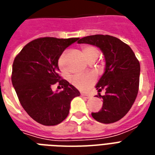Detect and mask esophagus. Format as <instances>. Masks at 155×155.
<instances>
[{"label": "esophagus", "instance_id": "obj_1", "mask_svg": "<svg viewBox=\"0 0 155 155\" xmlns=\"http://www.w3.org/2000/svg\"><path fill=\"white\" fill-rule=\"evenodd\" d=\"M81 96L83 98V99H90L91 98V95H89V94H83V93H81Z\"/></svg>", "mask_w": 155, "mask_h": 155}]
</instances>
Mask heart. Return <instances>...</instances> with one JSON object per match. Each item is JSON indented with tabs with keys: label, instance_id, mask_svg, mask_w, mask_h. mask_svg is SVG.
Segmentation results:
<instances>
[{
	"label": "heart",
	"instance_id": "b5f03b06",
	"mask_svg": "<svg viewBox=\"0 0 155 155\" xmlns=\"http://www.w3.org/2000/svg\"><path fill=\"white\" fill-rule=\"evenodd\" d=\"M82 53L86 59L88 61L89 59L95 56L98 57L99 56V51L98 49L94 46L91 45H86L82 48ZM65 53H63L59 59L58 64L61 69H64V60ZM96 80V76L94 74H77L75 76L72 78L71 81L72 83L74 84V86H76L77 88L81 91H85L86 89H88L90 86L94 83Z\"/></svg>",
	"mask_w": 155,
	"mask_h": 155
}]
</instances>
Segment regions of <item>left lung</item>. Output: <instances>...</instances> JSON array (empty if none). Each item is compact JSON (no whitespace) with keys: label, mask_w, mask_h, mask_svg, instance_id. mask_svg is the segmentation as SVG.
Listing matches in <instances>:
<instances>
[{"label":"left lung","mask_w":155,"mask_h":155,"mask_svg":"<svg viewBox=\"0 0 155 155\" xmlns=\"http://www.w3.org/2000/svg\"><path fill=\"white\" fill-rule=\"evenodd\" d=\"M78 44L98 47L105 58V70L96 84L98 92L105 89L103 107L91 113L100 123L111 124L120 120L133 106L138 93L140 63L128 44L111 35H94L78 39Z\"/></svg>","instance_id":"obj_1"}]
</instances>
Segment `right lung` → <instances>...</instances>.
Here are the masks:
<instances>
[{"label": "right lung", "instance_id": "obj_1", "mask_svg": "<svg viewBox=\"0 0 155 155\" xmlns=\"http://www.w3.org/2000/svg\"><path fill=\"white\" fill-rule=\"evenodd\" d=\"M78 38L45 37L27 44L15 57L12 84L29 116L44 125H56L69 115L72 99L80 92L59 76L58 60L64 49ZM58 84L63 91L53 92Z\"/></svg>", "mask_w": 155, "mask_h": 155}]
</instances>
